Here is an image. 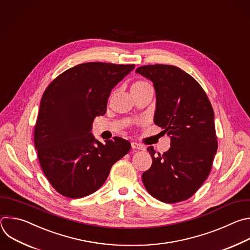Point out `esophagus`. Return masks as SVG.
Segmentation results:
<instances>
[{
    "mask_svg": "<svg viewBox=\"0 0 250 250\" xmlns=\"http://www.w3.org/2000/svg\"><path fill=\"white\" fill-rule=\"evenodd\" d=\"M131 146H132V148H136V149H145V146L143 145L135 143V142L131 143Z\"/></svg>",
    "mask_w": 250,
    "mask_h": 250,
    "instance_id": "esophagus-1",
    "label": "esophagus"
}]
</instances>
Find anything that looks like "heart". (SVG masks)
I'll return each mask as SVG.
<instances>
[{
	"label": "heart",
	"mask_w": 250,
	"mask_h": 250,
	"mask_svg": "<svg viewBox=\"0 0 250 250\" xmlns=\"http://www.w3.org/2000/svg\"><path fill=\"white\" fill-rule=\"evenodd\" d=\"M148 83H146V82H137L133 84L132 87H139V86H144V85H147Z\"/></svg>",
	"instance_id": "obj_1"
}]
</instances>
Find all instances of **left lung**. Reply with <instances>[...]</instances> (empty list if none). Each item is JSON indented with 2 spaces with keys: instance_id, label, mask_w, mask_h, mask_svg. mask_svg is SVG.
Wrapping results in <instances>:
<instances>
[{
  "instance_id": "left-lung-1",
  "label": "left lung",
  "mask_w": 250,
  "mask_h": 250,
  "mask_svg": "<svg viewBox=\"0 0 250 250\" xmlns=\"http://www.w3.org/2000/svg\"><path fill=\"white\" fill-rule=\"evenodd\" d=\"M136 73L154 83V121L170 138L163 155L147 147L153 164L143 173V183L162 202L184 201L207 179L217 153L213 107L198 82L175 66H142Z\"/></svg>"
}]
</instances>
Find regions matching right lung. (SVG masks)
I'll list each match as a JSON object with an SVG mask.
<instances>
[{
	"label": "right lung",
	"mask_w": 250,
	"mask_h": 250,
	"mask_svg": "<svg viewBox=\"0 0 250 250\" xmlns=\"http://www.w3.org/2000/svg\"><path fill=\"white\" fill-rule=\"evenodd\" d=\"M135 65L90 62L58 76L45 89L34 129L41 168L54 189L72 199L101 188L112 166L131 148L115 137L103 144L90 133L105 114L111 89Z\"/></svg>",
	"instance_id": "1"
}]
</instances>
